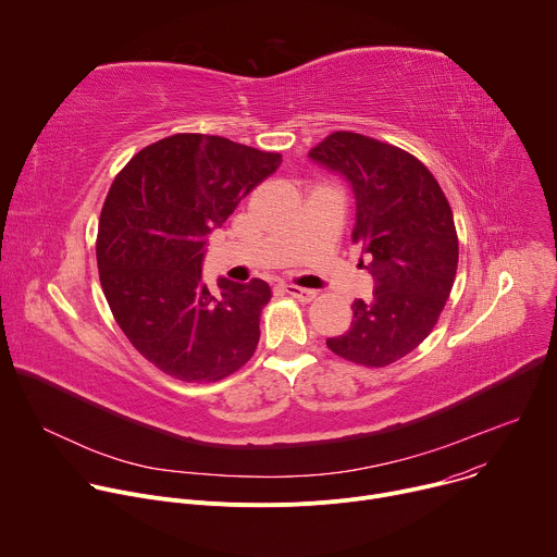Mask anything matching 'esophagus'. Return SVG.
<instances>
[{"instance_id":"esophagus-1","label":"esophagus","mask_w":557,"mask_h":557,"mask_svg":"<svg viewBox=\"0 0 557 557\" xmlns=\"http://www.w3.org/2000/svg\"><path fill=\"white\" fill-rule=\"evenodd\" d=\"M286 293H288L293 299L304 301V304H308V301H312V299L317 297V293H314V290H310V288H301V286H295V284H286Z\"/></svg>"}]
</instances>
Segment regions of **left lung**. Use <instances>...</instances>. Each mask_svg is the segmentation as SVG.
Returning a JSON list of instances; mask_svg holds the SVG:
<instances>
[{
	"mask_svg": "<svg viewBox=\"0 0 557 557\" xmlns=\"http://www.w3.org/2000/svg\"><path fill=\"white\" fill-rule=\"evenodd\" d=\"M308 156L352 185V243L368 253L374 277L372 301L355 299L350 331L326 346L357 366H389L432 333L451 293L458 267L451 207L432 172L396 145L333 132Z\"/></svg>",
	"mask_w": 557,
	"mask_h": 557,
	"instance_id": "obj_1",
	"label": "left lung"
}]
</instances>
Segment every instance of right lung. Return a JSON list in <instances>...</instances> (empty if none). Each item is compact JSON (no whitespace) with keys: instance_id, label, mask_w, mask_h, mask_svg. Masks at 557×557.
Wrapping results in <instances>:
<instances>
[{"instance_id":"right-lung-1","label":"right lung","mask_w":557,"mask_h":557,"mask_svg":"<svg viewBox=\"0 0 557 557\" xmlns=\"http://www.w3.org/2000/svg\"><path fill=\"white\" fill-rule=\"evenodd\" d=\"M280 163L277 151L174 134L116 174L99 220V277L116 324L161 372L213 383L253 357L271 286L220 280L211 293L200 267L207 233Z\"/></svg>"}]
</instances>
